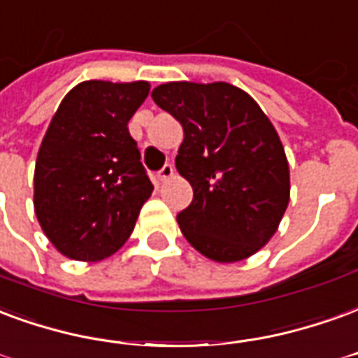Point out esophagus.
I'll use <instances>...</instances> for the list:
<instances>
[{"instance_id":"obj_1","label":"esophagus","mask_w":358,"mask_h":358,"mask_svg":"<svg viewBox=\"0 0 358 358\" xmlns=\"http://www.w3.org/2000/svg\"><path fill=\"white\" fill-rule=\"evenodd\" d=\"M173 173H176V169H173V166H171V164H166V166H164V168H162L160 171H158V181H160V182L169 181V179L173 177Z\"/></svg>"}]
</instances>
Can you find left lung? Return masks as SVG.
Segmentation results:
<instances>
[{
	"mask_svg": "<svg viewBox=\"0 0 358 358\" xmlns=\"http://www.w3.org/2000/svg\"><path fill=\"white\" fill-rule=\"evenodd\" d=\"M154 103L182 125L176 168L194 198L177 215L185 238L217 263L257 254L289 202L282 141L246 91L227 82H168Z\"/></svg>",
	"mask_w": 358,
	"mask_h": 358,
	"instance_id": "left-lung-1",
	"label": "left lung"
}]
</instances>
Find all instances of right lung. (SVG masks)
<instances>
[{
    "mask_svg": "<svg viewBox=\"0 0 358 358\" xmlns=\"http://www.w3.org/2000/svg\"><path fill=\"white\" fill-rule=\"evenodd\" d=\"M148 91L145 80H87L51 118L36 158L34 211L59 254L101 262L131 236L154 187L127 124Z\"/></svg>",
    "mask_w": 358,
    "mask_h": 358,
    "instance_id": "1",
    "label": "right lung"
}]
</instances>
